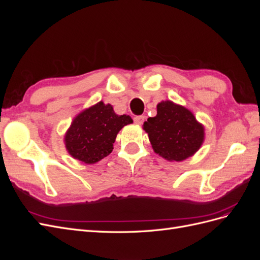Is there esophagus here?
Wrapping results in <instances>:
<instances>
[{
    "label": "esophagus",
    "instance_id": "esophagus-1",
    "mask_svg": "<svg viewBox=\"0 0 260 260\" xmlns=\"http://www.w3.org/2000/svg\"><path fill=\"white\" fill-rule=\"evenodd\" d=\"M144 119H145V117L142 116V115H139V116L133 117V120H135V122L138 123V124H142L144 122Z\"/></svg>",
    "mask_w": 260,
    "mask_h": 260
}]
</instances>
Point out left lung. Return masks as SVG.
Masks as SVG:
<instances>
[{
    "label": "left lung",
    "mask_w": 260,
    "mask_h": 260,
    "mask_svg": "<svg viewBox=\"0 0 260 260\" xmlns=\"http://www.w3.org/2000/svg\"><path fill=\"white\" fill-rule=\"evenodd\" d=\"M143 129L148 133L155 153L170 161L192 156L204 141V127L194 115L170 101L157 105V115L148 118Z\"/></svg>",
    "instance_id": "left-lung-1"
}]
</instances>
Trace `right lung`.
Masks as SVG:
<instances>
[{"label":"right lung","mask_w":260,"mask_h":260,"mask_svg":"<svg viewBox=\"0 0 260 260\" xmlns=\"http://www.w3.org/2000/svg\"><path fill=\"white\" fill-rule=\"evenodd\" d=\"M129 123L130 116L116 115L111 104L100 102L74 119L65 136L67 151L82 162H96L112 153L117 133Z\"/></svg>","instance_id":"obj_1"}]
</instances>
